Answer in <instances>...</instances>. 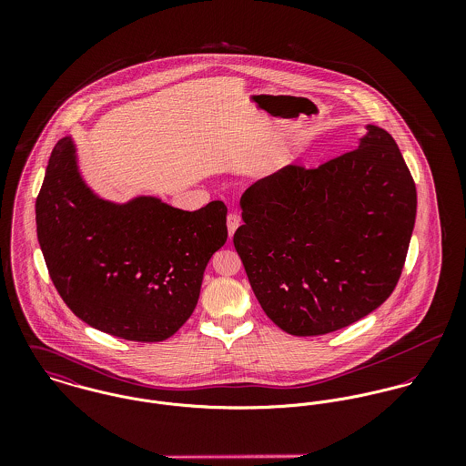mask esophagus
I'll return each instance as SVG.
<instances>
[{
	"instance_id": "esophagus-1",
	"label": "esophagus",
	"mask_w": 466,
	"mask_h": 466,
	"mask_svg": "<svg viewBox=\"0 0 466 466\" xmlns=\"http://www.w3.org/2000/svg\"><path fill=\"white\" fill-rule=\"evenodd\" d=\"M238 226H240V215L238 213H229L228 215V233H229V238L233 237V233L237 231Z\"/></svg>"
}]
</instances>
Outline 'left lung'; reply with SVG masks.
I'll list each match as a JSON object with an SVG mask.
<instances>
[{
    "label": "left lung",
    "instance_id": "obj_1",
    "mask_svg": "<svg viewBox=\"0 0 466 466\" xmlns=\"http://www.w3.org/2000/svg\"><path fill=\"white\" fill-rule=\"evenodd\" d=\"M318 168L289 165L249 187L233 244L267 318L290 335L340 330L395 290L416 187L393 136L375 126Z\"/></svg>",
    "mask_w": 466,
    "mask_h": 466
}]
</instances>
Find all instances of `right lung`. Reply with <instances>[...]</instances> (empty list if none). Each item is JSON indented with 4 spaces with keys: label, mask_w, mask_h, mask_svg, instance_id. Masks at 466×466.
Masks as SVG:
<instances>
[{
    "label": "right lung",
    "mask_w": 466,
    "mask_h": 466,
    "mask_svg": "<svg viewBox=\"0 0 466 466\" xmlns=\"http://www.w3.org/2000/svg\"><path fill=\"white\" fill-rule=\"evenodd\" d=\"M226 213L222 200L183 211L154 198L98 199L69 137L54 147L35 200L37 240L69 310L137 342L165 340L192 316L204 268L228 238Z\"/></svg>",
    "instance_id": "add662e5"
}]
</instances>
